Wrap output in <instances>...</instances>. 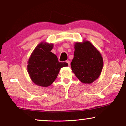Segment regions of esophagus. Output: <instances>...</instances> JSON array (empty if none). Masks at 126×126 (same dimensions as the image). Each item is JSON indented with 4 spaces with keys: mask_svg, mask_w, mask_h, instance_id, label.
Returning <instances> with one entry per match:
<instances>
[{
    "mask_svg": "<svg viewBox=\"0 0 126 126\" xmlns=\"http://www.w3.org/2000/svg\"><path fill=\"white\" fill-rule=\"evenodd\" d=\"M66 63H68V65H69V66L70 65V61H69V60H67V61H66Z\"/></svg>",
    "mask_w": 126,
    "mask_h": 126,
    "instance_id": "obj_1",
    "label": "esophagus"
}]
</instances>
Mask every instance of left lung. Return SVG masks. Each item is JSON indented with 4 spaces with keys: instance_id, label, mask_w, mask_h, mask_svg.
I'll list each match as a JSON object with an SVG mask.
<instances>
[{
    "instance_id": "8db88e82",
    "label": "left lung",
    "mask_w": 126,
    "mask_h": 126,
    "mask_svg": "<svg viewBox=\"0 0 126 126\" xmlns=\"http://www.w3.org/2000/svg\"><path fill=\"white\" fill-rule=\"evenodd\" d=\"M74 58L71 63L72 72L80 82L91 83L100 75L103 60L100 52L89 41L74 44Z\"/></svg>"
}]
</instances>
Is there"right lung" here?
I'll use <instances>...</instances> for the list:
<instances>
[{"instance_id":"obj_1","label":"right lung","mask_w":126,"mask_h":126,"mask_svg":"<svg viewBox=\"0 0 126 126\" xmlns=\"http://www.w3.org/2000/svg\"><path fill=\"white\" fill-rule=\"evenodd\" d=\"M53 47V44L41 42L28 60L27 72L32 81L38 86H50L55 81L61 68L68 66L65 62H59L56 55L51 52Z\"/></svg>"}]
</instances>
